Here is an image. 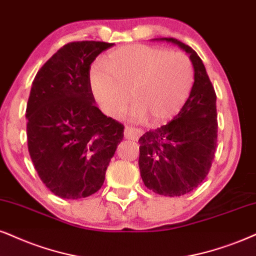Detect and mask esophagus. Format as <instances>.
Masks as SVG:
<instances>
[{
	"label": "esophagus",
	"mask_w": 256,
	"mask_h": 256,
	"mask_svg": "<svg viewBox=\"0 0 256 256\" xmlns=\"http://www.w3.org/2000/svg\"><path fill=\"white\" fill-rule=\"evenodd\" d=\"M124 136L126 139L138 140V138L142 136V130H139L137 128H132V126H126L124 130Z\"/></svg>",
	"instance_id": "esophagus-1"
}]
</instances>
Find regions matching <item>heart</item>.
I'll return each mask as SVG.
<instances>
[{"mask_svg": "<svg viewBox=\"0 0 256 256\" xmlns=\"http://www.w3.org/2000/svg\"><path fill=\"white\" fill-rule=\"evenodd\" d=\"M90 86L102 108L114 114L128 102L130 117L160 124L172 117L186 102L194 84L190 58L162 47L130 44L110 52L88 73Z\"/></svg>", "mask_w": 256, "mask_h": 256, "instance_id": "heart-1", "label": "heart"}]
</instances>
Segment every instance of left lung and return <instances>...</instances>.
Wrapping results in <instances>:
<instances>
[{
	"label": "left lung",
	"mask_w": 256,
	"mask_h": 256,
	"mask_svg": "<svg viewBox=\"0 0 256 256\" xmlns=\"http://www.w3.org/2000/svg\"><path fill=\"white\" fill-rule=\"evenodd\" d=\"M171 42L189 54L194 85L178 114L168 124L139 138V170L148 189L158 195L182 196L192 192L208 174L218 142L216 93L197 53L174 38Z\"/></svg>",
	"instance_id": "1"
}]
</instances>
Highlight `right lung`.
<instances>
[{"label": "right lung", "mask_w": 256, "mask_h": 256, "mask_svg": "<svg viewBox=\"0 0 256 256\" xmlns=\"http://www.w3.org/2000/svg\"><path fill=\"white\" fill-rule=\"evenodd\" d=\"M113 44H64L34 78L27 102L28 151L35 170L54 195L79 200L98 192L124 125L96 106L90 64Z\"/></svg>", "instance_id": "obj_1"}]
</instances>
